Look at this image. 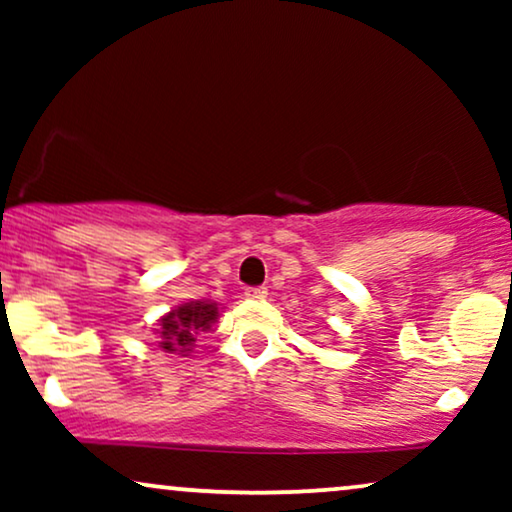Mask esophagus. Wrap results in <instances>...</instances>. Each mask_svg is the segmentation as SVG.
<instances>
[{"mask_svg":"<svg viewBox=\"0 0 512 512\" xmlns=\"http://www.w3.org/2000/svg\"><path fill=\"white\" fill-rule=\"evenodd\" d=\"M244 296L251 298V300H263V298H268V286H249V289L244 291Z\"/></svg>","mask_w":512,"mask_h":512,"instance_id":"1","label":"esophagus"}]
</instances>
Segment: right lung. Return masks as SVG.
<instances>
[{"instance_id": "1", "label": "right lung", "mask_w": 512, "mask_h": 512, "mask_svg": "<svg viewBox=\"0 0 512 512\" xmlns=\"http://www.w3.org/2000/svg\"><path fill=\"white\" fill-rule=\"evenodd\" d=\"M219 317V307L216 303H184L174 307L170 314L160 319V347L165 352H179L186 356L195 347L200 333L212 328V324Z\"/></svg>"}]
</instances>
